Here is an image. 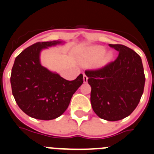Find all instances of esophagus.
Instances as JSON below:
<instances>
[{"mask_svg":"<svg viewBox=\"0 0 154 154\" xmlns=\"http://www.w3.org/2000/svg\"><path fill=\"white\" fill-rule=\"evenodd\" d=\"M87 81H88V77H87L86 74H83V82H84V83H86Z\"/></svg>","mask_w":154,"mask_h":154,"instance_id":"34e87169","label":"esophagus"}]
</instances>
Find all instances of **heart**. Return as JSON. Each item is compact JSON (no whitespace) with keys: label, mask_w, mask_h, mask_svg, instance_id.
Returning <instances> with one entry per match:
<instances>
[{"label":"heart","mask_w":154,"mask_h":154,"mask_svg":"<svg viewBox=\"0 0 154 154\" xmlns=\"http://www.w3.org/2000/svg\"><path fill=\"white\" fill-rule=\"evenodd\" d=\"M112 59V53H106V49L104 48L96 45L84 50L79 56L78 62L82 66H88L95 61L94 67L97 69H101L108 66Z\"/></svg>","instance_id":"b5f03b06"}]
</instances>
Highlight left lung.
I'll use <instances>...</instances> for the list:
<instances>
[{"mask_svg":"<svg viewBox=\"0 0 154 154\" xmlns=\"http://www.w3.org/2000/svg\"><path fill=\"white\" fill-rule=\"evenodd\" d=\"M118 58L106 67L86 71L91 88V107L99 118L109 122L130 116L139 104L145 77L140 56L123 45H109Z\"/></svg>","mask_w":154,"mask_h":154,"instance_id":"8db88e82","label":"left lung"}]
</instances>
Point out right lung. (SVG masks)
<instances>
[{"mask_svg": "<svg viewBox=\"0 0 154 154\" xmlns=\"http://www.w3.org/2000/svg\"><path fill=\"white\" fill-rule=\"evenodd\" d=\"M65 43L63 40L37 42L15 58L10 77L12 94L19 108L29 117L46 121L60 117L83 84L82 74L69 81L41 64L42 51Z\"/></svg>", "mask_w": 154, "mask_h": 154, "instance_id": "obj_1", "label": "right lung"}]
</instances>
